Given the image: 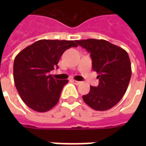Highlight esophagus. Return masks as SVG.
<instances>
[{
	"label": "esophagus",
	"mask_w": 146,
	"mask_h": 146,
	"mask_svg": "<svg viewBox=\"0 0 146 146\" xmlns=\"http://www.w3.org/2000/svg\"><path fill=\"white\" fill-rule=\"evenodd\" d=\"M71 81L73 82L75 84H76V85H79V84H81V82L80 81H77V80H72Z\"/></svg>",
	"instance_id": "1"
}]
</instances>
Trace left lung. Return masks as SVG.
<instances>
[{
  "label": "left lung",
  "mask_w": 146,
  "mask_h": 146,
  "mask_svg": "<svg viewBox=\"0 0 146 146\" xmlns=\"http://www.w3.org/2000/svg\"><path fill=\"white\" fill-rule=\"evenodd\" d=\"M76 43L90 53L93 69L97 71L99 84L90 86L83 96L88 106L96 110H107L115 106L125 94L132 76L131 62L124 49L105 40L88 39Z\"/></svg>",
  "instance_id": "obj_1"
}]
</instances>
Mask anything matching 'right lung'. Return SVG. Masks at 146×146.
<instances>
[{"label":"right lung","instance_id":"obj_1","mask_svg":"<svg viewBox=\"0 0 146 146\" xmlns=\"http://www.w3.org/2000/svg\"><path fill=\"white\" fill-rule=\"evenodd\" d=\"M74 40H40L23 49L14 58V80L25 104L37 112H46L58 102L67 80H60L48 73L58 67L62 53L77 47Z\"/></svg>","mask_w":146,"mask_h":146}]
</instances>
